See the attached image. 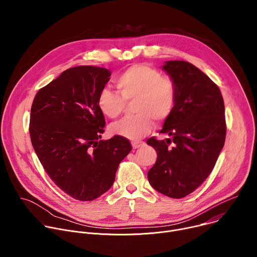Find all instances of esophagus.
Masks as SVG:
<instances>
[{
	"instance_id": "1",
	"label": "esophagus",
	"mask_w": 257,
	"mask_h": 257,
	"mask_svg": "<svg viewBox=\"0 0 257 257\" xmlns=\"http://www.w3.org/2000/svg\"><path fill=\"white\" fill-rule=\"evenodd\" d=\"M144 144V142L143 141H132V148L134 149V150H136V149H139V148H141V146Z\"/></svg>"
}]
</instances>
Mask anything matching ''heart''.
Listing matches in <instances>:
<instances>
[{"instance_id":"heart-1","label":"heart","mask_w":257,"mask_h":257,"mask_svg":"<svg viewBox=\"0 0 257 257\" xmlns=\"http://www.w3.org/2000/svg\"><path fill=\"white\" fill-rule=\"evenodd\" d=\"M119 92L103 88L96 99L102 115L109 119L118 118L128 101L135 99L133 112L114 124L111 131L124 138L137 141L154 128V121L162 124L172 115L177 102V89L174 81L164 77L163 73L146 64H136L127 68L116 79Z\"/></svg>"}]
</instances>
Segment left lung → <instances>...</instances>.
<instances>
[{"mask_svg":"<svg viewBox=\"0 0 257 257\" xmlns=\"http://www.w3.org/2000/svg\"><path fill=\"white\" fill-rule=\"evenodd\" d=\"M163 69L176 85L177 102L161 131L170 138L146 141L158 152L148 178L157 191L182 198L202 184L224 148L225 105L218 86L191 63L168 61Z\"/></svg>","mask_w":257,"mask_h":257,"instance_id":"8db88e82","label":"left lung"}]
</instances>
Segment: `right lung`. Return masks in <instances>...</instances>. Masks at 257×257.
Masks as SVG:
<instances>
[{
	"mask_svg": "<svg viewBox=\"0 0 257 257\" xmlns=\"http://www.w3.org/2000/svg\"><path fill=\"white\" fill-rule=\"evenodd\" d=\"M109 76L101 67L69 68L41 88L31 105L29 134L36 156L55 184L80 201L111 188L132 150L119 135L100 140L105 121L96 99Z\"/></svg>",
	"mask_w": 257,
	"mask_h": 257,
	"instance_id": "obj_1",
	"label": "right lung"
}]
</instances>
